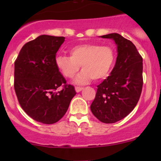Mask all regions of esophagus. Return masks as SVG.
<instances>
[{
	"instance_id": "esophagus-1",
	"label": "esophagus",
	"mask_w": 161,
	"mask_h": 161,
	"mask_svg": "<svg viewBox=\"0 0 161 161\" xmlns=\"http://www.w3.org/2000/svg\"><path fill=\"white\" fill-rule=\"evenodd\" d=\"M75 89V91H76V92H81V91L83 90V88H82V87H78V86H76Z\"/></svg>"
}]
</instances>
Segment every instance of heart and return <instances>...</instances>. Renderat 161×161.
Listing matches in <instances>:
<instances>
[{
	"label": "heart",
	"instance_id": "1",
	"mask_svg": "<svg viewBox=\"0 0 161 161\" xmlns=\"http://www.w3.org/2000/svg\"><path fill=\"white\" fill-rule=\"evenodd\" d=\"M70 57L59 55L55 59L58 70L67 79H72L82 67V71L75 79L77 85H84L91 79L101 80L109 74L114 52L111 47L96 43H84L71 47Z\"/></svg>",
	"mask_w": 161,
	"mask_h": 161
}]
</instances>
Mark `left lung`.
<instances>
[{"label": "left lung", "instance_id": "left-lung-1", "mask_svg": "<svg viewBox=\"0 0 161 161\" xmlns=\"http://www.w3.org/2000/svg\"><path fill=\"white\" fill-rule=\"evenodd\" d=\"M111 39L117 46V59L110 76L97 86L90 106L101 122L114 123L132 111L142 88V58L130 40L118 33L101 36Z\"/></svg>", "mask_w": 161, "mask_h": 161}]
</instances>
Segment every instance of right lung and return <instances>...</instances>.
<instances>
[{
  "label": "right lung",
  "instance_id": "obj_1",
  "mask_svg": "<svg viewBox=\"0 0 161 161\" xmlns=\"http://www.w3.org/2000/svg\"><path fill=\"white\" fill-rule=\"evenodd\" d=\"M64 37L41 35L25 43L14 62V87L24 111L43 124H53L67 111L76 94L55 63ZM64 85L63 90L56 89Z\"/></svg>",
  "mask_w": 161,
  "mask_h": 161
}]
</instances>
